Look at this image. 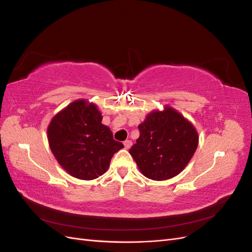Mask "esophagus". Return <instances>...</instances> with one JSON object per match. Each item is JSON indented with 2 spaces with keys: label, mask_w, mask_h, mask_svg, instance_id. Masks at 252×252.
Segmentation results:
<instances>
[{
  "label": "esophagus",
  "mask_w": 252,
  "mask_h": 252,
  "mask_svg": "<svg viewBox=\"0 0 252 252\" xmlns=\"http://www.w3.org/2000/svg\"><path fill=\"white\" fill-rule=\"evenodd\" d=\"M124 146H125L126 149H129V148H130V147L132 146V142H131L130 140H126V141L124 142Z\"/></svg>",
  "instance_id": "34e87169"
}]
</instances>
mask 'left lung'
<instances>
[{
    "label": "left lung",
    "instance_id": "8db88e82",
    "mask_svg": "<svg viewBox=\"0 0 252 252\" xmlns=\"http://www.w3.org/2000/svg\"><path fill=\"white\" fill-rule=\"evenodd\" d=\"M139 130V139L129 154L141 173L154 181L168 180L181 173L199 145L193 124L169 105L163 110L150 111Z\"/></svg>",
    "mask_w": 252,
    "mask_h": 252
}]
</instances>
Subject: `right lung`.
Wrapping results in <instances>:
<instances>
[{"label": "right lung", "instance_id": "add662e5", "mask_svg": "<svg viewBox=\"0 0 252 252\" xmlns=\"http://www.w3.org/2000/svg\"><path fill=\"white\" fill-rule=\"evenodd\" d=\"M97 106L86 98L67 105L50 121L47 138L58 163L71 177L94 180L108 170L111 158L124 145L102 124Z\"/></svg>", "mask_w": 252, "mask_h": 252}]
</instances>
